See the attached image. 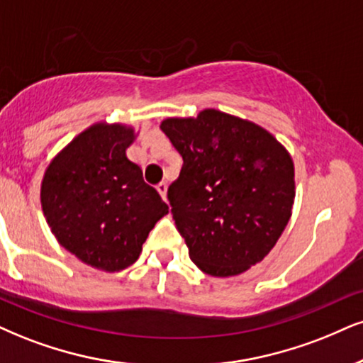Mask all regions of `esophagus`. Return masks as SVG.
Returning <instances> with one entry per match:
<instances>
[{
    "mask_svg": "<svg viewBox=\"0 0 363 363\" xmlns=\"http://www.w3.org/2000/svg\"><path fill=\"white\" fill-rule=\"evenodd\" d=\"M156 190H158V194L161 195V199L167 200V190H168L167 182H161V183H158V185H156Z\"/></svg>",
    "mask_w": 363,
    "mask_h": 363,
    "instance_id": "1",
    "label": "esophagus"
}]
</instances>
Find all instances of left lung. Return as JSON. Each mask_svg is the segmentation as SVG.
<instances>
[{
    "label": "left lung",
    "mask_w": 363,
    "mask_h": 363,
    "mask_svg": "<svg viewBox=\"0 0 363 363\" xmlns=\"http://www.w3.org/2000/svg\"><path fill=\"white\" fill-rule=\"evenodd\" d=\"M160 128L183 158L168 200L191 261L217 277L261 262L294 202L286 147L257 124L216 109L164 119Z\"/></svg>",
    "instance_id": "left-lung-1"
}]
</instances>
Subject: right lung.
Masks as SVG:
<instances>
[{
    "label": "right lung",
    "mask_w": 363,
    "mask_h": 363,
    "mask_svg": "<svg viewBox=\"0 0 363 363\" xmlns=\"http://www.w3.org/2000/svg\"><path fill=\"white\" fill-rule=\"evenodd\" d=\"M131 128L94 124L48 164L42 208L58 244L102 271L136 262L147 234L168 205L143 180L126 150Z\"/></svg>",
    "instance_id": "add662e5"
}]
</instances>
